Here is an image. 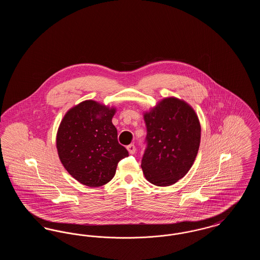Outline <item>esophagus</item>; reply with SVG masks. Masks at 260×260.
I'll list each match as a JSON object with an SVG mask.
<instances>
[{"label": "esophagus", "mask_w": 260, "mask_h": 260, "mask_svg": "<svg viewBox=\"0 0 260 260\" xmlns=\"http://www.w3.org/2000/svg\"><path fill=\"white\" fill-rule=\"evenodd\" d=\"M126 149L129 154H135L136 153V146L134 144H129L126 146Z\"/></svg>", "instance_id": "1"}]
</instances>
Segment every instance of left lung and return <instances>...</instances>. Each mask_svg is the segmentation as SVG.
Returning <instances> with one entry per match:
<instances>
[{"instance_id": "obj_1", "label": "left lung", "mask_w": 260, "mask_h": 260, "mask_svg": "<svg viewBox=\"0 0 260 260\" xmlns=\"http://www.w3.org/2000/svg\"><path fill=\"white\" fill-rule=\"evenodd\" d=\"M144 121L147 136L141 160L143 173L154 185H173L188 173L198 154V117L183 100L169 98L145 113Z\"/></svg>"}]
</instances>
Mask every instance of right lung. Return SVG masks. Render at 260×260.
Returning <instances> with one entry per match:
<instances>
[{
	"label": "right lung",
	"mask_w": 260,
	"mask_h": 260,
	"mask_svg": "<svg viewBox=\"0 0 260 260\" xmlns=\"http://www.w3.org/2000/svg\"><path fill=\"white\" fill-rule=\"evenodd\" d=\"M116 112L93 100H86L66 113L58 127L56 148L66 171L80 183L99 187L109 182L118 162L128 156L118 142L112 124Z\"/></svg>",
	"instance_id": "obj_1"
}]
</instances>
